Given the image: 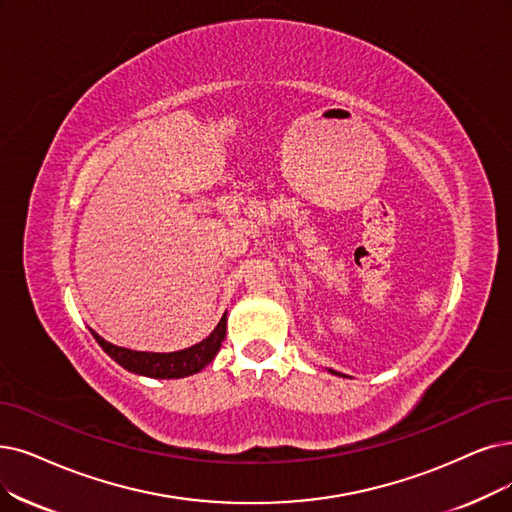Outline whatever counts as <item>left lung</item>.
Masks as SVG:
<instances>
[{"mask_svg": "<svg viewBox=\"0 0 512 512\" xmlns=\"http://www.w3.org/2000/svg\"><path fill=\"white\" fill-rule=\"evenodd\" d=\"M330 372H332V374H336V376H342V374H338V372H334V370H330Z\"/></svg>", "mask_w": 512, "mask_h": 512, "instance_id": "left-lung-1", "label": "left lung"}]
</instances>
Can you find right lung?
I'll return each instance as SVG.
<instances>
[{"label": "right lung", "mask_w": 512, "mask_h": 512, "mask_svg": "<svg viewBox=\"0 0 512 512\" xmlns=\"http://www.w3.org/2000/svg\"><path fill=\"white\" fill-rule=\"evenodd\" d=\"M92 336L102 346V351H105L113 361H117L128 372L149 376V378H185L201 372L220 351V344L224 336H227V313L222 315V319L214 327V332L206 340H201L189 346V349L176 351V353L130 351V349H124V346H115L107 342L96 332H92Z\"/></svg>", "instance_id": "right-lung-1"}]
</instances>
